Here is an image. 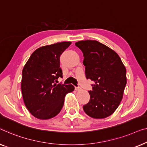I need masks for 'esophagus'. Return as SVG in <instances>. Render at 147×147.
<instances>
[{"label":"esophagus","mask_w":147,"mask_h":147,"mask_svg":"<svg viewBox=\"0 0 147 147\" xmlns=\"http://www.w3.org/2000/svg\"><path fill=\"white\" fill-rule=\"evenodd\" d=\"M80 89H81V88H80V87H75V90H76V91H78V90H80Z\"/></svg>","instance_id":"34e87169"}]
</instances>
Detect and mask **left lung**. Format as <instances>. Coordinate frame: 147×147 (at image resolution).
Listing matches in <instances>:
<instances>
[{
	"mask_svg": "<svg viewBox=\"0 0 147 147\" xmlns=\"http://www.w3.org/2000/svg\"><path fill=\"white\" fill-rule=\"evenodd\" d=\"M75 45L83 53L86 78L94 82L83 110L90 117L104 119L115 112L123 99L126 68L117 53L98 41L81 40Z\"/></svg>",
	"mask_w": 147,
	"mask_h": 147,
	"instance_id": "obj_1",
	"label": "left lung"
}]
</instances>
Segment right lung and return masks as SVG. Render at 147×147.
I'll list each match as a JSON object with an SVG mask.
<instances>
[{"instance_id": "obj_1", "label": "right lung", "mask_w": 147, "mask_h": 147, "mask_svg": "<svg viewBox=\"0 0 147 147\" xmlns=\"http://www.w3.org/2000/svg\"><path fill=\"white\" fill-rule=\"evenodd\" d=\"M71 44L61 42L37 49L22 69V98L28 111L37 119L46 120L57 115L65 95L74 89L73 84L55 83L63 77L60 57Z\"/></svg>"}]
</instances>
